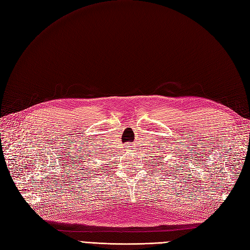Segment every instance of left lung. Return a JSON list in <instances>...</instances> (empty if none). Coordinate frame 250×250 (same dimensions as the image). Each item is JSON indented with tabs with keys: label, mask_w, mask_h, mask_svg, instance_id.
<instances>
[{
	"label": "left lung",
	"mask_w": 250,
	"mask_h": 250,
	"mask_svg": "<svg viewBox=\"0 0 250 250\" xmlns=\"http://www.w3.org/2000/svg\"><path fill=\"white\" fill-rule=\"evenodd\" d=\"M163 152H164V151H163ZM155 160H158V158H155ZM161 163H162V162H161ZM161 163H160V165H162ZM155 164H157V163H155ZM156 166H157V165H156ZM170 166H171V165H170Z\"/></svg>",
	"instance_id": "left-lung-1"
}]
</instances>
